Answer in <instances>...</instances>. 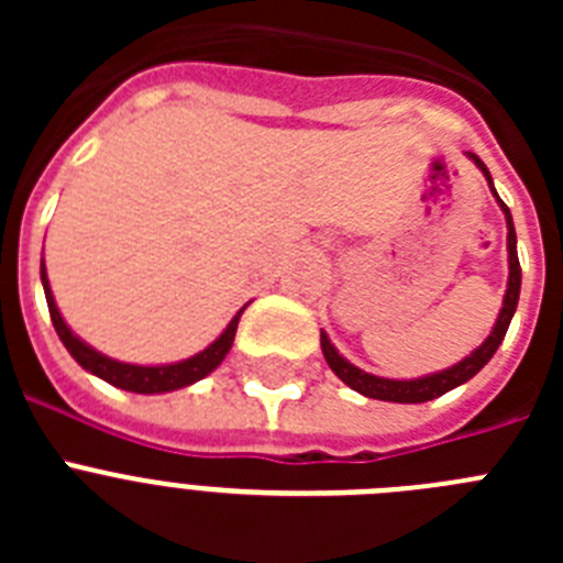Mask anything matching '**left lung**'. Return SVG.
I'll return each mask as SVG.
<instances>
[{
	"mask_svg": "<svg viewBox=\"0 0 563 563\" xmlns=\"http://www.w3.org/2000/svg\"><path fill=\"white\" fill-rule=\"evenodd\" d=\"M467 157L479 166V172L485 174L487 186L494 191V197L499 200V194H496L494 180H490V172H487L485 163L476 157L474 152H467ZM501 211H505V220H507V262H510V276H507V292H505V301H501V312L496 318L494 332L485 338L479 350H474L465 361L454 363L451 369H442L434 372V375H426V377H415V380H389V377H377L369 375V372L357 369L352 366L346 357L338 355V350L330 343L327 332H321V350H324L327 363H330V369L341 377L350 389L361 391L363 397H372V400H389V402H426V400H434V397L445 395V391L456 389L462 383H467L476 372L485 366L494 352L499 350V343L505 341V332L510 327V318H514L516 305H519V290H521V267H519V253H516V228H514V217H510V208L499 200Z\"/></svg>",
	"mask_w": 563,
	"mask_h": 563,
	"instance_id": "8db88e82",
	"label": "left lung"
}]
</instances>
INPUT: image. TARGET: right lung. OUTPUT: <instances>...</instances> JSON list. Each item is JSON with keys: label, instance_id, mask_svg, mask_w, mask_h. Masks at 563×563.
Here are the masks:
<instances>
[{"label": "right lung", "instance_id": "obj_1", "mask_svg": "<svg viewBox=\"0 0 563 563\" xmlns=\"http://www.w3.org/2000/svg\"><path fill=\"white\" fill-rule=\"evenodd\" d=\"M42 285H44V296H47V307H49V318H53V327H56L58 338H62V343L67 346L69 355L76 357L84 369L101 377V380L112 383V386H118V389L137 391V395H163V391L183 389V386H191V383H197V380H202L206 375H211V372L217 369L222 361H225L228 352H231L233 335H236L239 316H242V310H245V307H242V310L231 318V324L225 327V332H222V335L217 338L211 346H206V350L197 352V355L188 357V361L166 363V366H134V363L112 361V357L101 355V352H96L92 346H87V343H84L78 335H73V330L64 324L62 312H58L56 298H53V292H49V282H47V273H44V262H42Z\"/></svg>", "mask_w": 563, "mask_h": 563}]
</instances>
